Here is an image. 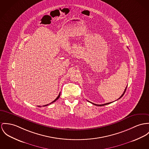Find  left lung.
<instances>
[{"instance_id": "left-lung-1", "label": "left lung", "mask_w": 149, "mask_h": 149, "mask_svg": "<svg viewBox=\"0 0 149 149\" xmlns=\"http://www.w3.org/2000/svg\"><path fill=\"white\" fill-rule=\"evenodd\" d=\"M126 88H127V87H126V88L125 89V91H124V93L122 94V95L117 99V100H118V99H120V98H121L123 96V95H124V93H125V91H126ZM91 103V102H90ZM113 103V102H110V103H105V104H94V103H91L92 104H93V105H96V106H104V105H107V104H111V103Z\"/></svg>"}]
</instances>
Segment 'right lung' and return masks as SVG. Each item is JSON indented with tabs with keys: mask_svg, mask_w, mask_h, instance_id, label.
Returning a JSON list of instances; mask_svg holds the SVG:
<instances>
[{
	"mask_svg": "<svg viewBox=\"0 0 149 149\" xmlns=\"http://www.w3.org/2000/svg\"><path fill=\"white\" fill-rule=\"evenodd\" d=\"M60 95H61V93H59V95H58V96L57 97V98H56V99H55V100H54V101H53V102H52V103H50V104H52V103H54V102H56V100H58V99H59V96H60ZM49 104H46V105H43V107H45V106H47V105H49ZM38 107H41V106H38Z\"/></svg>",
	"mask_w": 149,
	"mask_h": 149,
	"instance_id": "add662e5",
	"label": "right lung"
}]
</instances>
